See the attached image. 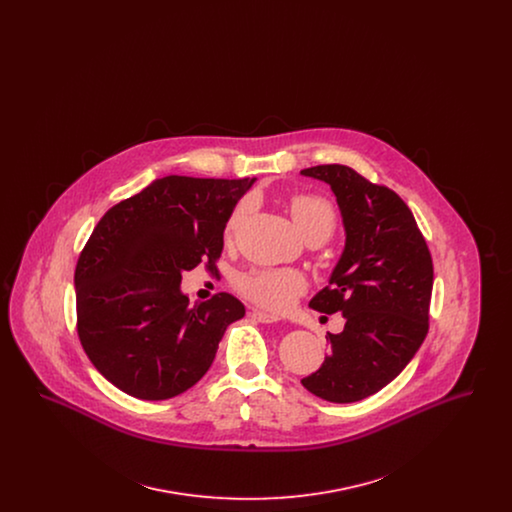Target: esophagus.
<instances>
[{
	"mask_svg": "<svg viewBox=\"0 0 512 512\" xmlns=\"http://www.w3.org/2000/svg\"><path fill=\"white\" fill-rule=\"evenodd\" d=\"M251 318L257 320V322H263V324H272V322L280 320V317L270 315V313H265V311H251Z\"/></svg>",
	"mask_w": 512,
	"mask_h": 512,
	"instance_id": "1",
	"label": "esophagus"
}]
</instances>
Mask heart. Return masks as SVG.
<instances>
[{
	"label": "heart",
	"mask_w": 512,
	"mask_h": 512,
	"mask_svg": "<svg viewBox=\"0 0 512 512\" xmlns=\"http://www.w3.org/2000/svg\"><path fill=\"white\" fill-rule=\"evenodd\" d=\"M249 209L251 199H242L234 207L224 228L226 242L236 236ZM290 213L303 238L318 240L320 244L332 236L338 220L334 205L315 194L293 195L290 199ZM236 288L255 305L274 313H284L292 309L295 299L307 290V278L295 268H253L238 276Z\"/></svg>",
	"instance_id": "obj_1"
}]
</instances>
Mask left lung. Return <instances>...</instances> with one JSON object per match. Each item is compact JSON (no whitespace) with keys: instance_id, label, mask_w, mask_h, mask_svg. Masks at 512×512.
I'll use <instances>...</instances> for the list:
<instances>
[{"instance_id":"left-lung-1","label":"left lung","mask_w":512,"mask_h":512,"mask_svg":"<svg viewBox=\"0 0 512 512\" xmlns=\"http://www.w3.org/2000/svg\"><path fill=\"white\" fill-rule=\"evenodd\" d=\"M336 195L345 247L326 286L309 301L318 313H341L328 334L332 349L301 384L330 403H355L382 390L411 363L428 334L434 265L407 203L345 165L301 171Z\"/></svg>"}]
</instances>
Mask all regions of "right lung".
<instances>
[{
  "label": "right lung",
  "mask_w": 512,
  "mask_h": 512,
  "mask_svg": "<svg viewBox=\"0 0 512 512\" xmlns=\"http://www.w3.org/2000/svg\"><path fill=\"white\" fill-rule=\"evenodd\" d=\"M255 178L165 176L111 207L76 270L78 338L101 376L146 401L190 390L213 365L226 328L245 315L217 293L190 307L182 272L215 267L230 213Z\"/></svg>",
  "instance_id": "1"
}]
</instances>
